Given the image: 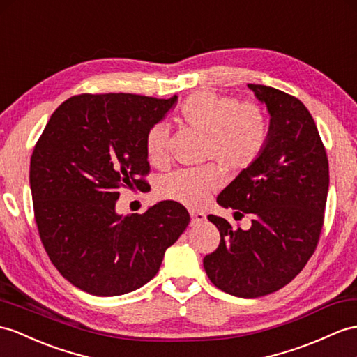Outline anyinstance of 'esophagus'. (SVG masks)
<instances>
[{"label":"esophagus","instance_id":"1","mask_svg":"<svg viewBox=\"0 0 357 357\" xmlns=\"http://www.w3.org/2000/svg\"><path fill=\"white\" fill-rule=\"evenodd\" d=\"M190 218H192V224H199L206 221V213L204 212H190Z\"/></svg>","mask_w":357,"mask_h":357}]
</instances>
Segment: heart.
Wrapping results in <instances>:
<instances>
[{
    "label": "heart",
    "mask_w": 357,
    "mask_h": 357,
    "mask_svg": "<svg viewBox=\"0 0 357 357\" xmlns=\"http://www.w3.org/2000/svg\"><path fill=\"white\" fill-rule=\"evenodd\" d=\"M181 119L206 135L204 158L218 162L224 169L239 172L248 168L262 151L266 141V121L262 109L250 101L236 100L215 92H197L183 102ZM167 123L154 124L145 137L150 162L167 158ZM221 185V172L213 165L202 168L176 169L159 180L160 197L188 207H198Z\"/></svg>",
    "instance_id": "obj_1"
}]
</instances>
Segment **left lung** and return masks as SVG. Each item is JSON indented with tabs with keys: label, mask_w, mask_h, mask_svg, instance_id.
<instances>
[{
	"label": "left lung",
	"mask_w": 357,
	"mask_h": 357,
	"mask_svg": "<svg viewBox=\"0 0 357 357\" xmlns=\"http://www.w3.org/2000/svg\"><path fill=\"white\" fill-rule=\"evenodd\" d=\"M266 107L269 126L257 159L216 198L242 216L248 230L208 215L220 247L203 260L211 282L234 297L256 298L279 291L317 248L328 192V162L315 121L304 104L264 84H248Z\"/></svg>",
	"instance_id": "1"
}]
</instances>
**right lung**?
I'll list each match as a JSON object with an SVG mask.
<instances>
[{"mask_svg":"<svg viewBox=\"0 0 357 357\" xmlns=\"http://www.w3.org/2000/svg\"><path fill=\"white\" fill-rule=\"evenodd\" d=\"M133 93L78 95L51 115L30 162L42 244L68 282L98 297L141 288L190 221L185 206L159 202L118 213L119 189L146 183L145 137L177 104Z\"/></svg>","mask_w":357,"mask_h":357,"instance_id":"1","label":"right lung"}]
</instances>
